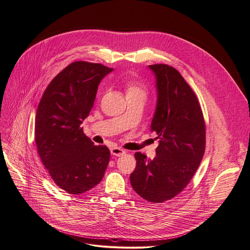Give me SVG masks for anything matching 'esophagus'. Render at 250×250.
Listing matches in <instances>:
<instances>
[{
	"label": "esophagus",
	"mask_w": 250,
	"mask_h": 250,
	"mask_svg": "<svg viewBox=\"0 0 250 250\" xmlns=\"http://www.w3.org/2000/svg\"><path fill=\"white\" fill-rule=\"evenodd\" d=\"M125 153V151L122 148H119V147H113V148H111V154L114 156H120V155H124Z\"/></svg>",
	"instance_id": "esophagus-1"
}]
</instances>
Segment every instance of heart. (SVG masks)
I'll use <instances>...</instances> for the list:
<instances>
[{"label":"heart","mask_w":250,"mask_h":250,"mask_svg":"<svg viewBox=\"0 0 250 250\" xmlns=\"http://www.w3.org/2000/svg\"><path fill=\"white\" fill-rule=\"evenodd\" d=\"M144 88L141 84H139V83H133V84H131L130 86H128L127 88V95L130 94H142L144 95Z\"/></svg>","instance_id":"1"}]
</instances>
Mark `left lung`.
<instances>
[{"mask_svg":"<svg viewBox=\"0 0 250 250\" xmlns=\"http://www.w3.org/2000/svg\"><path fill=\"white\" fill-rule=\"evenodd\" d=\"M158 100L150 125L160 139L156 156L136 152L130 180L143 199L163 203L177 196L198 170L206 130L199 101L181 74L169 64H151Z\"/></svg>","mask_w":250,"mask_h":250,"instance_id":"8db88e82","label":"left lung"}]
</instances>
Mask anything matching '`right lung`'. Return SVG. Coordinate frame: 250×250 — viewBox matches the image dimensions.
Masks as SVG:
<instances>
[{
    "mask_svg": "<svg viewBox=\"0 0 250 250\" xmlns=\"http://www.w3.org/2000/svg\"><path fill=\"white\" fill-rule=\"evenodd\" d=\"M112 71L102 63H70L51 80L37 109L40 159L55 184L71 195L95 188L107 169L109 149L94 145L81 124L94 106L101 80Z\"/></svg>",
    "mask_w": 250,
    "mask_h": 250,
    "instance_id": "right-lung-1",
    "label": "right lung"
}]
</instances>
